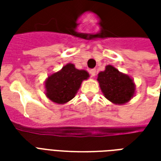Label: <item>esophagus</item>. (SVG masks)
I'll return each instance as SVG.
<instances>
[{"mask_svg": "<svg viewBox=\"0 0 161 161\" xmlns=\"http://www.w3.org/2000/svg\"><path fill=\"white\" fill-rule=\"evenodd\" d=\"M90 74H91V77H95L96 74H97V70H96V69H91V70H90Z\"/></svg>", "mask_w": 161, "mask_h": 161, "instance_id": "34e87169", "label": "esophagus"}]
</instances>
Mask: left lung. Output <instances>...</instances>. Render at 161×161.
<instances>
[{"label": "left lung", "mask_w": 161, "mask_h": 161, "mask_svg": "<svg viewBox=\"0 0 161 161\" xmlns=\"http://www.w3.org/2000/svg\"><path fill=\"white\" fill-rule=\"evenodd\" d=\"M97 81L105 97L115 104H124L135 95L133 79L109 64L98 74Z\"/></svg>", "instance_id": "8db88e82"}]
</instances>
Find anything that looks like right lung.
<instances>
[{
	"mask_svg": "<svg viewBox=\"0 0 161 161\" xmlns=\"http://www.w3.org/2000/svg\"><path fill=\"white\" fill-rule=\"evenodd\" d=\"M89 77L86 70H77L73 64H67L47 77L45 82L46 97L56 103L64 104L76 96L82 82Z\"/></svg>",
	"mask_w": 161,
	"mask_h": 161,
	"instance_id": "obj_1",
	"label": "right lung"
}]
</instances>
